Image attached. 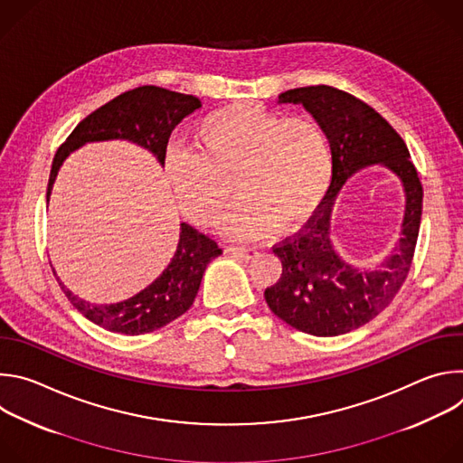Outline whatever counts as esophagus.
<instances>
[{
    "instance_id": "obj_1",
    "label": "esophagus",
    "mask_w": 463,
    "mask_h": 463,
    "mask_svg": "<svg viewBox=\"0 0 463 463\" xmlns=\"http://www.w3.org/2000/svg\"><path fill=\"white\" fill-rule=\"evenodd\" d=\"M229 254H234L241 260H250L254 254H256V249L254 247H243V245H227L225 249Z\"/></svg>"
}]
</instances>
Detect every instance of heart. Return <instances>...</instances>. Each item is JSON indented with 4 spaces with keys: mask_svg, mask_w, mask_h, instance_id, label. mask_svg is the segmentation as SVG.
Returning <instances> with one entry per match:
<instances>
[{
    "mask_svg": "<svg viewBox=\"0 0 463 463\" xmlns=\"http://www.w3.org/2000/svg\"><path fill=\"white\" fill-rule=\"evenodd\" d=\"M200 143L174 146L166 172L183 213L213 227L236 190L225 231L260 238L277 223L307 220L334 179V154L324 128L311 117H284L260 104L236 102L209 113L197 128Z\"/></svg>",
    "mask_w": 463,
    "mask_h": 463,
    "instance_id": "obj_1",
    "label": "heart"
}]
</instances>
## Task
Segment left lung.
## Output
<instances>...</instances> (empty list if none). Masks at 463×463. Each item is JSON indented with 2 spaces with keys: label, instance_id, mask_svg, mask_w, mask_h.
I'll list each match as a JSON object with an SVG mask.
<instances>
[{
  "label": "left lung",
  "instance_id": "left-lung-1",
  "mask_svg": "<svg viewBox=\"0 0 463 463\" xmlns=\"http://www.w3.org/2000/svg\"><path fill=\"white\" fill-rule=\"evenodd\" d=\"M280 104H302L324 128L334 154V179L304 231L273 247L282 277L266 289L268 306L286 324L317 337H335L375 318L402 289L418 241L423 188L405 141L373 108L332 86H307L279 95ZM372 164L402 181L406 214L402 236L375 270L343 260L331 243V214L345 181Z\"/></svg>",
  "mask_w": 463,
  "mask_h": 463
}]
</instances>
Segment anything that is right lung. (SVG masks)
Returning a JSON list of instances; mask_svg holds the SVG:
<instances>
[{
	"instance_id": "1",
	"label": "right lung",
	"mask_w": 463,
	"mask_h": 463,
	"mask_svg": "<svg viewBox=\"0 0 463 463\" xmlns=\"http://www.w3.org/2000/svg\"><path fill=\"white\" fill-rule=\"evenodd\" d=\"M197 108H202L197 97L157 86L129 90L100 106L58 148L47 184V203L61 163L86 143L124 139L146 148L165 166L172 129ZM220 254L222 249L213 238L181 223L179 243L166 269L131 298L117 304H91L71 293L60 279L56 280L70 302L93 324L113 334L143 335L170 324L192 306L209 261Z\"/></svg>"
}]
</instances>
